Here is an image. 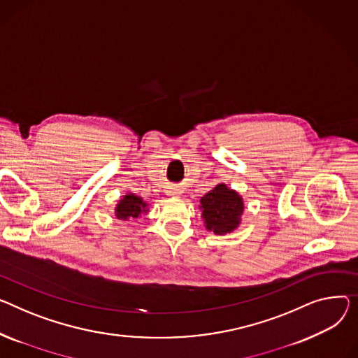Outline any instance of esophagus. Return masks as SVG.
I'll return each instance as SVG.
<instances>
[{
  "label": "esophagus",
  "instance_id": "1",
  "mask_svg": "<svg viewBox=\"0 0 358 358\" xmlns=\"http://www.w3.org/2000/svg\"><path fill=\"white\" fill-rule=\"evenodd\" d=\"M170 196H177L178 194V192H177V189H170Z\"/></svg>",
  "mask_w": 358,
  "mask_h": 358
}]
</instances>
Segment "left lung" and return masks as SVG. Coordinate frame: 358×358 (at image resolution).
Wrapping results in <instances>:
<instances>
[{"mask_svg":"<svg viewBox=\"0 0 358 358\" xmlns=\"http://www.w3.org/2000/svg\"><path fill=\"white\" fill-rule=\"evenodd\" d=\"M199 207L206 229L222 236L239 227L245 203L242 196L234 189L226 184H217L201 197Z\"/></svg>","mask_w":358,"mask_h":358,"instance_id":"obj_1","label":"left lung"}]
</instances>
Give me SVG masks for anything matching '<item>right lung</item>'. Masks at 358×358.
I'll use <instances>...</instances> for the list:
<instances>
[{
  "label": "right lung",
  "instance_id": "obj_1",
  "mask_svg": "<svg viewBox=\"0 0 358 358\" xmlns=\"http://www.w3.org/2000/svg\"><path fill=\"white\" fill-rule=\"evenodd\" d=\"M148 211V204L142 200V197L128 193L117 201L115 207V216L117 220H131L141 217V214H147Z\"/></svg>",
  "mask_w": 358,
  "mask_h": 358
}]
</instances>
